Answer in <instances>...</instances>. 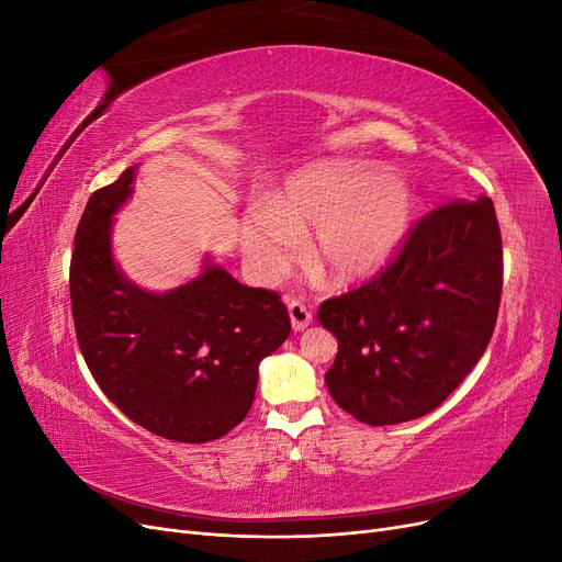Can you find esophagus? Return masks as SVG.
Returning a JSON list of instances; mask_svg holds the SVG:
<instances>
[{
    "label": "esophagus",
    "instance_id": "34e87169",
    "mask_svg": "<svg viewBox=\"0 0 562 562\" xmlns=\"http://www.w3.org/2000/svg\"><path fill=\"white\" fill-rule=\"evenodd\" d=\"M288 316H291V326H293L295 333L304 330L312 323V312L304 307L302 302H297V300L288 302Z\"/></svg>",
    "mask_w": 562,
    "mask_h": 562
}]
</instances>
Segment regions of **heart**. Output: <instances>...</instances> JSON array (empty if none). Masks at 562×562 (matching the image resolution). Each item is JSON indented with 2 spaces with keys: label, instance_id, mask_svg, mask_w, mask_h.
I'll list each match as a JSON object with an SVG mask.
<instances>
[{
  "label": "heart",
  "instance_id": "b5f03b06",
  "mask_svg": "<svg viewBox=\"0 0 562 562\" xmlns=\"http://www.w3.org/2000/svg\"><path fill=\"white\" fill-rule=\"evenodd\" d=\"M415 196L405 182L368 168H312L255 206L241 227V252L252 274L269 281L293 262L300 236L314 232L310 267L333 283L380 271L411 229Z\"/></svg>",
  "mask_w": 562,
  "mask_h": 562
}]
</instances>
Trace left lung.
<instances>
[{"label": "left lung", "instance_id": "8db88e82", "mask_svg": "<svg viewBox=\"0 0 562 562\" xmlns=\"http://www.w3.org/2000/svg\"><path fill=\"white\" fill-rule=\"evenodd\" d=\"M502 234L487 196L424 215L380 277L318 307L337 337L333 401L370 427L436 411L481 361L502 300Z\"/></svg>", "mask_w": 562, "mask_h": 562}]
</instances>
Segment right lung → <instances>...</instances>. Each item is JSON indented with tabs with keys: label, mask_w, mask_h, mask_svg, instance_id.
Wrapping results in <instances>:
<instances>
[{
	"label": "right lung",
	"mask_w": 562,
	"mask_h": 562,
	"mask_svg": "<svg viewBox=\"0 0 562 562\" xmlns=\"http://www.w3.org/2000/svg\"><path fill=\"white\" fill-rule=\"evenodd\" d=\"M135 166L91 194L75 234L70 300L77 342L103 394L143 429L209 443L248 415L258 368L291 335L279 293L248 288L206 258L173 291L149 293L116 267L112 217Z\"/></svg>",
	"instance_id": "obj_1"
}]
</instances>
